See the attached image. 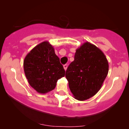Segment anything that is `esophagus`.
<instances>
[{
	"label": "esophagus",
	"mask_w": 129,
	"mask_h": 129,
	"mask_svg": "<svg viewBox=\"0 0 129 129\" xmlns=\"http://www.w3.org/2000/svg\"><path fill=\"white\" fill-rule=\"evenodd\" d=\"M67 67H68V65H67V64L63 65V69H64V70H66V71L67 69Z\"/></svg>",
	"instance_id": "34e87169"
}]
</instances>
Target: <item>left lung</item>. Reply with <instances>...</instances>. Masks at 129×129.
Returning a JSON list of instances; mask_svg holds the SVG:
<instances>
[{
	"label": "left lung",
	"mask_w": 129,
	"mask_h": 129,
	"mask_svg": "<svg viewBox=\"0 0 129 129\" xmlns=\"http://www.w3.org/2000/svg\"><path fill=\"white\" fill-rule=\"evenodd\" d=\"M109 72V63L100 48L84 43L76 50L75 59L66 70V77L75 99L85 101L101 89Z\"/></svg>",
	"instance_id": "left-lung-1"
}]
</instances>
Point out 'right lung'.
Instances as JSON below:
<instances>
[{
  "mask_svg": "<svg viewBox=\"0 0 129 129\" xmlns=\"http://www.w3.org/2000/svg\"><path fill=\"white\" fill-rule=\"evenodd\" d=\"M23 69L31 87L42 94L54 89L57 80L66 73L54 48L48 41L38 44L26 54Z\"/></svg>",
  "mask_w": 129,
  "mask_h": 129,
  "instance_id": "add662e5",
  "label": "right lung"
}]
</instances>
